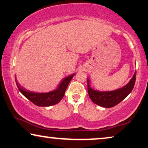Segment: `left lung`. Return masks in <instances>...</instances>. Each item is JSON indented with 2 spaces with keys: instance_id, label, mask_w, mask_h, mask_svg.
Listing matches in <instances>:
<instances>
[{
  "instance_id": "8db88e82",
  "label": "left lung",
  "mask_w": 148,
  "mask_h": 148,
  "mask_svg": "<svg viewBox=\"0 0 148 148\" xmlns=\"http://www.w3.org/2000/svg\"><path fill=\"white\" fill-rule=\"evenodd\" d=\"M135 72L133 77L126 85L114 91L100 92L90 87V80L88 78V92L91 100L96 104L103 108H112L118 104L126 98L132 92L136 82Z\"/></svg>"
}]
</instances>
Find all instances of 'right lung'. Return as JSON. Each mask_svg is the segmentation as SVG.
Instances as JSON below:
<instances>
[{
	"instance_id": "obj_1",
	"label": "right lung",
	"mask_w": 148,
	"mask_h": 148,
	"mask_svg": "<svg viewBox=\"0 0 148 148\" xmlns=\"http://www.w3.org/2000/svg\"><path fill=\"white\" fill-rule=\"evenodd\" d=\"M74 74H71L63 78L56 90L47 93H38V92L29 91L21 86V84L18 83L16 79V83L19 91L35 105L38 106H50L58 103L62 99L68 85L69 84Z\"/></svg>"
}]
</instances>
